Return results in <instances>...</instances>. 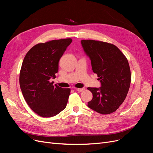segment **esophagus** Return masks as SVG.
Listing matches in <instances>:
<instances>
[{
    "mask_svg": "<svg viewBox=\"0 0 153 153\" xmlns=\"http://www.w3.org/2000/svg\"><path fill=\"white\" fill-rule=\"evenodd\" d=\"M85 89V87H82V88H78V89H76V91H77L78 92H83Z\"/></svg>",
    "mask_w": 153,
    "mask_h": 153,
    "instance_id": "esophagus-1",
    "label": "esophagus"
}]
</instances>
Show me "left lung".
<instances>
[{
    "label": "left lung",
    "mask_w": 153,
    "mask_h": 153,
    "mask_svg": "<svg viewBox=\"0 0 153 153\" xmlns=\"http://www.w3.org/2000/svg\"><path fill=\"white\" fill-rule=\"evenodd\" d=\"M81 45L101 83L98 88H87L93 96L88 107L101 114L112 113L123 103L129 89L131 72L128 60L112 44L82 40Z\"/></svg>",
    "instance_id": "obj_1"
}]
</instances>
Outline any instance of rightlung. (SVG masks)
<instances>
[{"label": "right lung", "instance_id": "add662e5", "mask_svg": "<svg viewBox=\"0 0 153 153\" xmlns=\"http://www.w3.org/2000/svg\"><path fill=\"white\" fill-rule=\"evenodd\" d=\"M72 39L52 40L32 47L23 61L20 85L24 98L35 113L53 117L66 108L70 89L53 85L59 61Z\"/></svg>", "mask_w": 153, "mask_h": 153}]
</instances>
